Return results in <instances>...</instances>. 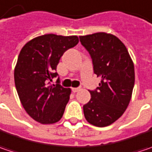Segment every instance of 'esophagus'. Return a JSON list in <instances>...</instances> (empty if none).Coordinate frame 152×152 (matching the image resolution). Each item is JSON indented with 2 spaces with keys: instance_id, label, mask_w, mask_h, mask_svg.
Here are the masks:
<instances>
[{
  "instance_id": "obj_1",
  "label": "esophagus",
  "mask_w": 152,
  "mask_h": 152,
  "mask_svg": "<svg viewBox=\"0 0 152 152\" xmlns=\"http://www.w3.org/2000/svg\"><path fill=\"white\" fill-rule=\"evenodd\" d=\"M80 88H72L71 90H72V92L73 93H76V92H78V91H80Z\"/></svg>"
}]
</instances>
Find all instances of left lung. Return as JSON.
I'll list each match as a JSON object with an SVG mask.
<instances>
[{
	"label": "left lung",
	"mask_w": 152,
	"mask_h": 152,
	"mask_svg": "<svg viewBox=\"0 0 152 152\" xmlns=\"http://www.w3.org/2000/svg\"><path fill=\"white\" fill-rule=\"evenodd\" d=\"M92 58L94 72L101 78L89 91L91 99L83 105L88 122L106 127L120 118L129 105L134 86V66L125 45L115 36L99 32L80 37Z\"/></svg>",
	"instance_id": "obj_1"
}]
</instances>
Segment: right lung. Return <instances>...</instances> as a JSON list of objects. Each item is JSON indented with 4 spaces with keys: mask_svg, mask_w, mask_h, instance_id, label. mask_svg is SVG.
Wrapping results in <instances>:
<instances>
[{
    "mask_svg": "<svg viewBox=\"0 0 152 152\" xmlns=\"http://www.w3.org/2000/svg\"><path fill=\"white\" fill-rule=\"evenodd\" d=\"M78 42L76 36L48 34L32 39L20 51L14 82L23 107L35 121L52 124L62 118L71 90L50 82L58 76L55 70L64 53Z\"/></svg>",
    "mask_w": 152,
    "mask_h": 152,
    "instance_id": "add662e5",
    "label": "right lung"
}]
</instances>
